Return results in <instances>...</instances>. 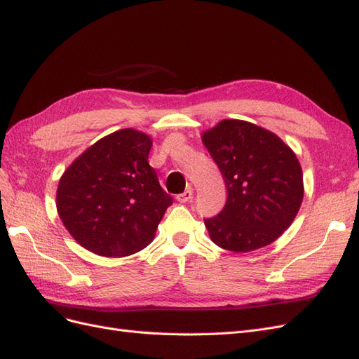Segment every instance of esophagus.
I'll use <instances>...</instances> for the list:
<instances>
[{"label":"esophagus","instance_id":"1","mask_svg":"<svg viewBox=\"0 0 359 359\" xmlns=\"http://www.w3.org/2000/svg\"><path fill=\"white\" fill-rule=\"evenodd\" d=\"M192 196H194V194H192V189L188 188L187 191H183L182 194H179L176 198H177L179 203H187V201H189L192 198Z\"/></svg>","mask_w":359,"mask_h":359}]
</instances>
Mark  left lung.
Masks as SVG:
<instances>
[{
    "label": "left lung",
    "mask_w": 359,
    "mask_h": 359,
    "mask_svg": "<svg viewBox=\"0 0 359 359\" xmlns=\"http://www.w3.org/2000/svg\"><path fill=\"white\" fill-rule=\"evenodd\" d=\"M201 141L227 189L222 212L205 219L210 240L235 253L278 240L303 200L297 156L278 135L241 119H223L201 135Z\"/></svg>",
    "instance_id": "obj_1"
}]
</instances>
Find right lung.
Returning <instances> with one entry per match:
<instances>
[{"mask_svg": "<svg viewBox=\"0 0 359 359\" xmlns=\"http://www.w3.org/2000/svg\"><path fill=\"white\" fill-rule=\"evenodd\" d=\"M151 137L123 128L101 137L62 174L56 206L89 252L123 258L149 245L172 203L149 165Z\"/></svg>", "mask_w": 359, "mask_h": 359, "instance_id": "obj_1", "label": "right lung"}]
</instances>
